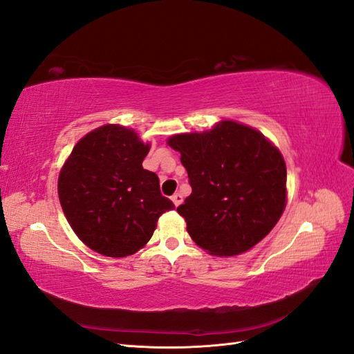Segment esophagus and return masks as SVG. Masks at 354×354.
<instances>
[{
	"label": "esophagus",
	"instance_id": "obj_1",
	"mask_svg": "<svg viewBox=\"0 0 354 354\" xmlns=\"http://www.w3.org/2000/svg\"><path fill=\"white\" fill-rule=\"evenodd\" d=\"M171 199H173V202H174V205L176 207H178L181 202H183V196H181L180 194H174L173 196H171Z\"/></svg>",
	"mask_w": 354,
	"mask_h": 354
}]
</instances>
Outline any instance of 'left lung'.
<instances>
[{
  "label": "left lung",
  "instance_id": "obj_1",
  "mask_svg": "<svg viewBox=\"0 0 354 354\" xmlns=\"http://www.w3.org/2000/svg\"><path fill=\"white\" fill-rule=\"evenodd\" d=\"M192 194L177 212L187 233L212 255L251 250L279 221L286 202V165L279 149L254 128L221 121L209 131L176 134Z\"/></svg>",
  "mask_w": 354,
  "mask_h": 354
}]
</instances>
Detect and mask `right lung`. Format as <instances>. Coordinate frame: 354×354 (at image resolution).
I'll list each match as a JSON object with an SVG mask.
<instances>
[{
  "mask_svg": "<svg viewBox=\"0 0 354 354\" xmlns=\"http://www.w3.org/2000/svg\"><path fill=\"white\" fill-rule=\"evenodd\" d=\"M151 145L116 124L95 128L75 145L59 174V199L77 236L106 257L131 255L152 238L174 203L143 168Z\"/></svg>",
  "mask_w": 354,
  "mask_h": 354,
  "instance_id": "add662e5",
  "label": "right lung"
}]
</instances>
